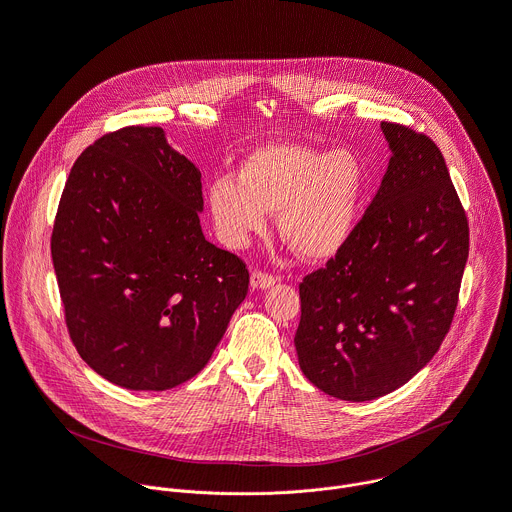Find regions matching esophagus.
I'll list each match as a JSON object with an SVG mask.
<instances>
[{"mask_svg": "<svg viewBox=\"0 0 512 512\" xmlns=\"http://www.w3.org/2000/svg\"><path fill=\"white\" fill-rule=\"evenodd\" d=\"M277 281V277L273 273H267V271H261V269H255L251 273V285L253 287H259V289H265L269 285H273Z\"/></svg>", "mask_w": 512, "mask_h": 512, "instance_id": "34e87169", "label": "esophagus"}]
</instances>
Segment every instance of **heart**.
Listing matches in <instances>:
<instances>
[{
	"label": "heart",
	"instance_id": "b5f03b06",
	"mask_svg": "<svg viewBox=\"0 0 512 512\" xmlns=\"http://www.w3.org/2000/svg\"><path fill=\"white\" fill-rule=\"evenodd\" d=\"M364 180L360 160L348 150L265 143L243 160L237 178L210 184L208 206L229 245L261 233L267 212H277L281 237L306 259L322 261L350 239Z\"/></svg>",
	"mask_w": 512,
	"mask_h": 512
}]
</instances>
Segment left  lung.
Returning a JSON list of instances; mask_svg holds the SVG:
<instances>
[{
	"label": "left lung",
	"mask_w": 512,
	"mask_h": 512,
	"mask_svg": "<svg viewBox=\"0 0 512 512\" xmlns=\"http://www.w3.org/2000/svg\"><path fill=\"white\" fill-rule=\"evenodd\" d=\"M393 152L346 245L300 283L296 332L310 383L342 401L383 397L442 346L460 296L470 231L440 148L381 123Z\"/></svg>",
	"instance_id": "8db88e82"
}]
</instances>
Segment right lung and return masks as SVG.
<instances>
[{
	"label": "right lung",
	"instance_id": "add662e5",
	"mask_svg": "<svg viewBox=\"0 0 512 512\" xmlns=\"http://www.w3.org/2000/svg\"><path fill=\"white\" fill-rule=\"evenodd\" d=\"M198 168L162 127L101 135L64 184L52 263L68 336L103 379L166 391L198 375L249 289L200 229Z\"/></svg>",
	"mask_w": 512,
	"mask_h": 512
}]
</instances>
